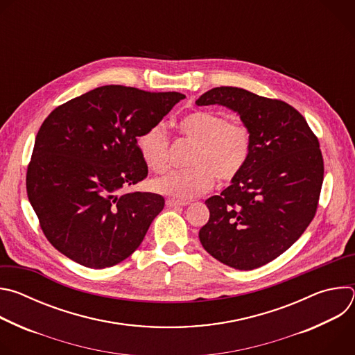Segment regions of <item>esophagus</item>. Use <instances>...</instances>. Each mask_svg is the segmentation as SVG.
<instances>
[{
    "instance_id": "1",
    "label": "esophagus",
    "mask_w": 355,
    "mask_h": 355,
    "mask_svg": "<svg viewBox=\"0 0 355 355\" xmlns=\"http://www.w3.org/2000/svg\"><path fill=\"white\" fill-rule=\"evenodd\" d=\"M166 204L168 208H181V207H187L188 202L184 200H177V199H167Z\"/></svg>"
}]
</instances>
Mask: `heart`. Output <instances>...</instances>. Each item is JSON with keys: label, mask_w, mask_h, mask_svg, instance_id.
<instances>
[{"label": "heart", "mask_w": 355, "mask_h": 355, "mask_svg": "<svg viewBox=\"0 0 355 355\" xmlns=\"http://www.w3.org/2000/svg\"><path fill=\"white\" fill-rule=\"evenodd\" d=\"M178 130L195 143L188 162L191 167L151 180L150 187L155 192L188 200L211 189L215 177L230 181L244 168L251 150V133L245 125L227 122L225 116L214 112H195L178 122ZM137 147L148 168H167L170 139L164 125L147 128L137 137Z\"/></svg>", "instance_id": "heart-1"}]
</instances>
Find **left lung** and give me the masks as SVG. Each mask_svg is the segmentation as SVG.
Wrapping results in <instances>:
<instances>
[{"label":"left lung","instance_id":"obj_1","mask_svg":"<svg viewBox=\"0 0 355 355\" xmlns=\"http://www.w3.org/2000/svg\"><path fill=\"white\" fill-rule=\"evenodd\" d=\"M195 104L226 107L251 133L244 168L205 200L209 220L200 244L232 268H259L286 251L316 214L324 173L319 140L284 101L243 88L216 87Z\"/></svg>","mask_w":355,"mask_h":355}]
</instances>
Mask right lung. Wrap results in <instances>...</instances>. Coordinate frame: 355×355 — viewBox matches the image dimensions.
<instances>
[{"label":"right lung","mask_w":355,"mask_h":355,"mask_svg":"<svg viewBox=\"0 0 355 355\" xmlns=\"http://www.w3.org/2000/svg\"><path fill=\"white\" fill-rule=\"evenodd\" d=\"M104 85L58 107L42 123L26 173L31 205L46 239L70 260L112 267L143 241L164 198L121 191L147 177L137 137L184 99Z\"/></svg>","instance_id":"1"}]
</instances>
